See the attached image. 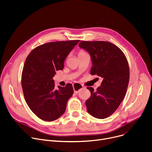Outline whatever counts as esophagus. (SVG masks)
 Masks as SVG:
<instances>
[{"mask_svg":"<svg viewBox=\"0 0 152 152\" xmlns=\"http://www.w3.org/2000/svg\"><path fill=\"white\" fill-rule=\"evenodd\" d=\"M73 87L75 93H77L79 91H80L83 88V86L81 85L80 84L76 83H75L74 85H73Z\"/></svg>","mask_w":152,"mask_h":152,"instance_id":"esophagus-1","label":"esophagus"}]
</instances>
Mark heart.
<instances>
[{"instance_id":"1","label":"heart","mask_w":152,"mask_h":152,"mask_svg":"<svg viewBox=\"0 0 152 152\" xmlns=\"http://www.w3.org/2000/svg\"><path fill=\"white\" fill-rule=\"evenodd\" d=\"M85 54H86V53L85 52H83L82 50H80L78 53V56H81V55H85Z\"/></svg>"}]
</instances>
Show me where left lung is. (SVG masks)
Masks as SVG:
<instances>
[{
    "label": "left lung",
    "instance_id": "1",
    "mask_svg": "<svg viewBox=\"0 0 152 152\" xmlns=\"http://www.w3.org/2000/svg\"><path fill=\"white\" fill-rule=\"evenodd\" d=\"M79 46L91 56V74L103 78L96 91L87 87L91 96L85 102L86 109L95 118H106L116 111L126 95L129 81L127 60L121 49L110 42L82 41Z\"/></svg>",
    "mask_w": 152,
    "mask_h": 152
}]
</instances>
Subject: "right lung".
<instances>
[{"mask_svg":"<svg viewBox=\"0 0 152 152\" xmlns=\"http://www.w3.org/2000/svg\"><path fill=\"white\" fill-rule=\"evenodd\" d=\"M79 40L48 42L35 48L28 56L21 75V86L31 110L40 119L54 121L66 111L74 91L72 85L55 89L53 77L64 69L66 57Z\"/></svg>","mask_w":152,"mask_h":152,"instance_id":"right-lung-1","label":"right lung"}]
</instances>
